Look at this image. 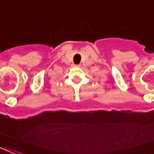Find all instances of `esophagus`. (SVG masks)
<instances>
[{
	"instance_id": "34e87169",
	"label": "esophagus",
	"mask_w": 154,
	"mask_h": 154,
	"mask_svg": "<svg viewBox=\"0 0 154 154\" xmlns=\"http://www.w3.org/2000/svg\"><path fill=\"white\" fill-rule=\"evenodd\" d=\"M75 66L76 68H79L80 67V65H75Z\"/></svg>"
}]
</instances>
